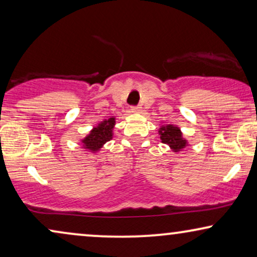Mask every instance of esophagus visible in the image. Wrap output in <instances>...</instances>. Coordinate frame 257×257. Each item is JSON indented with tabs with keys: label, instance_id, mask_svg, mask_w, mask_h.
Wrapping results in <instances>:
<instances>
[{
	"label": "esophagus",
	"instance_id": "esophagus-1",
	"mask_svg": "<svg viewBox=\"0 0 257 257\" xmlns=\"http://www.w3.org/2000/svg\"><path fill=\"white\" fill-rule=\"evenodd\" d=\"M131 111L132 112H137V113H138V112L142 111V107H140L139 105H137V106H131Z\"/></svg>",
	"mask_w": 257,
	"mask_h": 257
}]
</instances>
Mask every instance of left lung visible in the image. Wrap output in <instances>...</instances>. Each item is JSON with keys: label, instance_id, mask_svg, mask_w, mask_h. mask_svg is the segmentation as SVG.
Wrapping results in <instances>:
<instances>
[{"label": "left lung", "instance_id": "1", "mask_svg": "<svg viewBox=\"0 0 257 257\" xmlns=\"http://www.w3.org/2000/svg\"><path fill=\"white\" fill-rule=\"evenodd\" d=\"M160 139L164 144H167L174 152H179L187 145V142L182 138V133L173 125H167L166 127L159 130Z\"/></svg>", "mask_w": 257, "mask_h": 257}]
</instances>
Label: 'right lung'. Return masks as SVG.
<instances>
[{
	"label": "right lung",
	"instance_id": "add662e5",
	"mask_svg": "<svg viewBox=\"0 0 257 257\" xmlns=\"http://www.w3.org/2000/svg\"><path fill=\"white\" fill-rule=\"evenodd\" d=\"M115 124L114 118L105 119L103 122L98 124L97 127H93L92 131L90 132V135L86 137L85 139H83V144L85 146L86 150H90L91 152H96L104 145L105 143L112 139V130Z\"/></svg>",
	"mask_w": 257,
	"mask_h": 257
}]
</instances>
